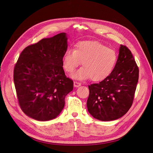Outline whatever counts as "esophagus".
Segmentation results:
<instances>
[{"instance_id": "34e87169", "label": "esophagus", "mask_w": 153, "mask_h": 153, "mask_svg": "<svg viewBox=\"0 0 153 153\" xmlns=\"http://www.w3.org/2000/svg\"><path fill=\"white\" fill-rule=\"evenodd\" d=\"M81 83H79V82H77V81H74V86L75 87H78L81 86Z\"/></svg>"}]
</instances>
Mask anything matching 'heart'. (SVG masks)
Returning a JSON list of instances; mask_svg holds the SVG:
<instances>
[{
  "label": "heart",
  "mask_w": 153,
  "mask_h": 153,
  "mask_svg": "<svg viewBox=\"0 0 153 153\" xmlns=\"http://www.w3.org/2000/svg\"><path fill=\"white\" fill-rule=\"evenodd\" d=\"M82 67L72 75L77 80L90 78L99 82L107 78L114 71L117 62L115 50L96 41L78 42L74 50L68 48L62 56V67L72 73L81 64Z\"/></svg>",
  "instance_id": "b5f03b06"
}]
</instances>
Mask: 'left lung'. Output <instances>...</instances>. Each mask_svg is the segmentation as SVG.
<instances>
[{
	"instance_id": "left-lung-1",
	"label": "left lung",
	"mask_w": 153,
	"mask_h": 153,
	"mask_svg": "<svg viewBox=\"0 0 153 153\" xmlns=\"http://www.w3.org/2000/svg\"><path fill=\"white\" fill-rule=\"evenodd\" d=\"M138 77V67L131 52L121 45L111 74L99 83L89 85L87 107L90 114L101 121L123 117L132 105Z\"/></svg>"
}]
</instances>
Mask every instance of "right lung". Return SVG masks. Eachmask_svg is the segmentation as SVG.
<instances>
[{
	"label": "right lung",
	"mask_w": 153,
	"mask_h": 153,
	"mask_svg": "<svg viewBox=\"0 0 153 153\" xmlns=\"http://www.w3.org/2000/svg\"><path fill=\"white\" fill-rule=\"evenodd\" d=\"M67 40L66 33L43 38L26 47L15 66L13 81L20 108L38 121L57 117L66 96L73 90V81L62 68Z\"/></svg>",
	"instance_id": "right-lung-1"
}]
</instances>
